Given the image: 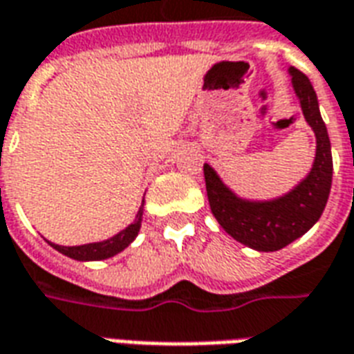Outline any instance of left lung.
Instances as JSON below:
<instances>
[{"instance_id": "obj_1", "label": "left lung", "mask_w": 354, "mask_h": 354, "mask_svg": "<svg viewBox=\"0 0 354 354\" xmlns=\"http://www.w3.org/2000/svg\"><path fill=\"white\" fill-rule=\"evenodd\" d=\"M300 111L315 135V157L310 172L292 189L274 198L238 195L223 178L204 163L210 210L221 229L255 251H277L304 236L323 214L332 187V150L313 86L295 67L287 69Z\"/></svg>"}]
</instances>
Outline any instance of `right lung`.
<instances>
[{"label":"right lung","mask_w":354,"mask_h":354,"mask_svg":"<svg viewBox=\"0 0 354 354\" xmlns=\"http://www.w3.org/2000/svg\"><path fill=\"white\" fill-rule=\"evenodd\" d=\"M142 216H144V198L140 208H138L137 216H135V221L129 223L125 229H122L114 236L106 238V240H101V242H91L84 243V245H59V243H52L50 240L46 242L50 243L52 248L56 251H59L62 255L69 259H75V261H104V259H111L118 253H122L125 248H129L131 243L135 242V238L138 236L140 232V227H142Z\"/></svg>","instance_id":"add662e5"}]
</instances>
